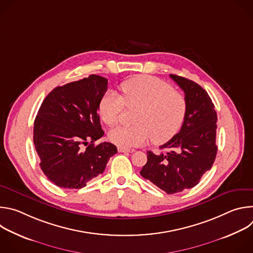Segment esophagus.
<instances>
[{"instance_id":"obj_1","label":"esophagus","mask_w":253,"mask_h":253,"mask_svg":"<svg viewBox=\"0 0 253 253\" xmlns=\"http://www.w3.org/2000/svg\"><path fill=\"white\" fill-rule=\"evenodd\" d=\"M118 151H119V152H128V153H133L135 150H134V149H127V148L118 147Z\"/></svg>"}]
</instances>
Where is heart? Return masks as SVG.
<instances>
[{
    "label": "heart",
    "mask_w": 253,
    "mask_h": 253,
    "mask_svg": "<svg viewBox=\"0 0 253 253\" xmlns=\"http://www.w3.org/2000/svg\"><path fill=\"white\" fill-rule=\"evenodd\" d=\"M123 98L114 91H107L99 102V115L107 125L115 124L127 106L139 107L135 126H117L110 130L109 140L122 148L143 145L149 137L162 144L175 136L186 114L183 94L160 79L140 75L121 85Z\"/></svg>",
    "instance_id": "b5f03b06"
}]
</instances>
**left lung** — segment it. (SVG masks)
<instances>
[{"label":"left lung","mask_w":253,"mask_h":253,"mask_svg":"<svg viewBox=\"0 0 253 253\" xmlns=\"http://www.w3.org/2000/svg\"><path fill=\"white\" fill-rule=\"evenodd\" d=\"M185 93L186 114L180 131L160 146V154L147 152V163L140 174L168 194L196 186L210 170L217 154L214 104L197 83L170 75Z\"/></svg>","instance_id":"obj_1"}]
</instances>
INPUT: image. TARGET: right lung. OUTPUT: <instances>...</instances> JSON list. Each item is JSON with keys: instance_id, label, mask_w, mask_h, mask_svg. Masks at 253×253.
<instances>
[{"instance_id": "1", "label": "right lung", "mask_w": 253, "mask_h": 253, "mask_svg": "<svg viewBox=\"0 0 253 253\" xmlns=\"http://www.w3.org/2000/svg\"><path fill=\"white\" fill-rule=\"evenodd\" d=\"M107 85L106 78L90 75L56 87L40 107L34 123L35 148L42 171L59 187H85L117 153L112 143L94 144L104 135L98 107Z\"/></svg>"}]
</instances>
